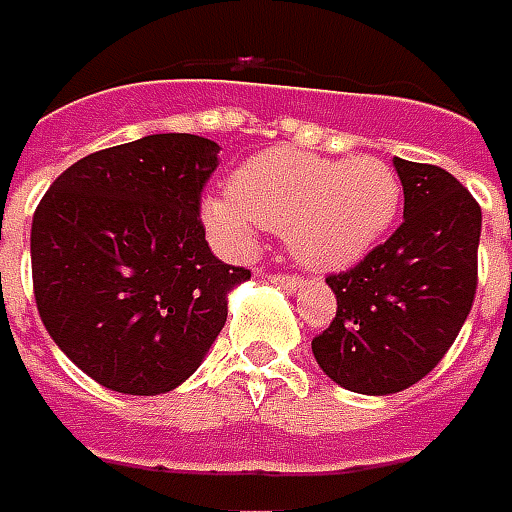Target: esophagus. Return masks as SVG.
<instances>
[{
	"mask_svg": "<svg viewBox=\"0 0 512 512\" xmlns=\"http://www.w3.org/2000/svg\"><path fill=\"white\" fill-rule=\"evenodd\" d=\"M269 280H274L277 285H285L288 291H297V288H302L300 274H269Z\"/></svg>",
	"mask_w": 512,
	"mask_h": 512,
	"instance_id": "obj_1",
	"label": "esophagus"
}]
</instances>
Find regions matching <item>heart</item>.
Here are the masks:
<instances>
[{
    "label": "heart",
    "mask_w": 512,
    "mask_h": 512,
    "mask_svg": "<svg viewBox=\"0 0 512 512\" xmlns=\"http://www.w3.org/2000/svg\"><path fill=\"white\" fill-rule=\"evenodd\" d=\"M403 187L384 159L350 162L271 148L246 159L229 196L204 198V224L232 246H252L257 227L285 232L291 252L319 271L344 269L375 246L401 210Z\"/></svg>",
    "instance_id": "obj_1"
}]
</instances>
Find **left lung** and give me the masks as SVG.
Listing matches in <instances>:
<instances>
[{"label":"left lung","instance_id":"8db88e82","mask_svg":"<svg viewBox=\"0 0 512 512\" xmlns=\"http://www.w3.org/2000/svg\"><path fill=\"white\" fill-rule=\"evenodd\" d=\"M401 227L353 269L328 274L336 316L314 336L328 378L361 395L412 387L443 361L476 294L482 210L448 170L395 159Z\"/></svg>","mask_w":512,"mask_h":512}]
</instances>
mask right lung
I'll use <instances>...</instances> for the list:
<instances>
[{
    "label": "right lung",
    "mask_w": 512,
    "mask_h": 512,
    "mask_svg": "<svg viewBox=\"0 0 512 512\" xmlns=\"http://www.w3.org/2000/svg\"><path fill=\"white\" fill-rule=\"evenodd\" d=\"M218 142L151 134L66 168L30 229L33 294L52 342L123 395H159L196 373L252 271L212 255L201 193Z\"/></svg>",
    "instance_id": "obj_1"
}]
</instances>
